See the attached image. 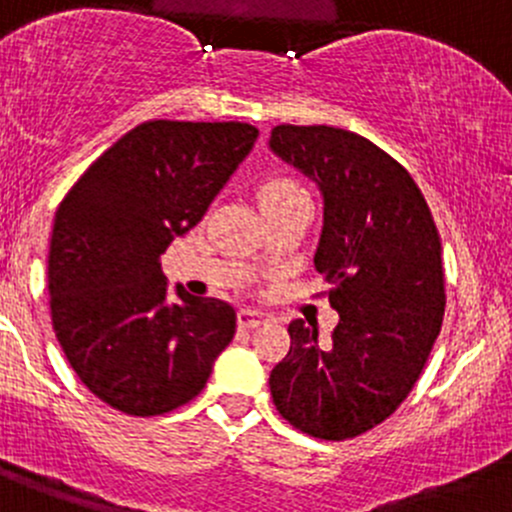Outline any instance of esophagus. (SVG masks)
Masks as SVG:
<instances>
[{"label": "esophagus", "mask_w": 512, "mask_h": 512, "mask_svg": "<svg viewBox=\"0 0 512 512\" xmlns=\"http://www.w3.org/2000/svg\"><path fill=\"white\" fill-rule=\"evenodd\" d=\"M261 323H266V315L258 313V310L244 308V310H241V313H239V325H241V328L254 330V328H258V325H261Z\"/></svg>", "instance_id": "obj_1"}]
</instances>
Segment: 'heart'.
<instances>
[{
	"label": "heart",
	"instance_id": "1",
	"mask_svg": "<svg viewBox=\"0 0 512 512\" xmlns=\"http://www.w3.org/2000/svg\"><path fill=\"white\" fill-rule=\"evenodd\" d=\"M300 192H303V189H300V184L295 182V179L271 177V179H266L261 187H258L256 197H258V204H261V209H266V207H273V204L286 202V199H291Z\"/></svg>",
	"mask_w": 512,
	"mask_h": 512
}]
</instances>
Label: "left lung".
<instances>
[{
    "instance_id": "left-lung-1",
    "label": "left lung",
    "mask_w": 512,
    "mask_h": 512,
    "mask_svg": "<svg viewBox=\"0 0 512 512\" xmlns=\"http://www.w3.org/2000/svg\"><path fill=\"white\" fill-rule=\"evenodd\" d=\"M271 150L323 189L315 271L340 323L330 340L293 320L291 350L268 384L278 414L303 434L345 441L407 399L441 333V239L414 177L362 135L330 125H276Z\"/></svg>"
}]
</instances>
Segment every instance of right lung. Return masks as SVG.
Instances as JSON below:
<instances>
[{"mask_svg":"<svg viewBox=\"0 0 512 512\" xmlns=\"http://www.w3.org/2000/svg\"><path fill=\"white\" fill-rule=\"evenodd\" d=\"M249 123L147 120L78 177L56 209L51 325L68 365L108 407L160 416L192 402L234 340L236 308L177 286L160 268L249 155Z\"/></svg>","mask_w":512,"mask_h":512,"instance_id":"1","label":"right lung"}]
</instances>
